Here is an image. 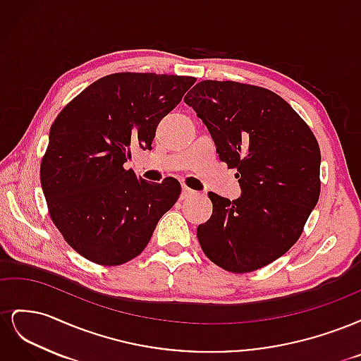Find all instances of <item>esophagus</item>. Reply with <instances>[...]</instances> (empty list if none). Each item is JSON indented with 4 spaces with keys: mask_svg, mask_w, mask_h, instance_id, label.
<instances>
[{
    "mask_svg": "<svg viewBox=\"0 0 361 361\" xmlns=\"http://www.w3.org/2000/svg\"><path fill=\"white\" fill-rule=\"evenodd\" d=\"M195 194H197V192L192 191L191 188H188L187 185H182V194H180V199L182 200H187V199L192 197V195H195Z\"/></svg>",
    "mask_w": 361,
    "mask_h": 361,
    "instance_id": "34e87169",
    "label": "esophagus"
}]
</instances>
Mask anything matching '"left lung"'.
<instances>
[{
  "label": "left lung",
  "instance_id": "8db88e82",
  "mask_svg": "<svg viewBox=\"0 0 361 361\" xmlns=\"http://www.w3.org/2000/svg\"><path fill=\"white\" fill-rule=\"evenodd\" d=\"M228 169L241 197L207 192L214 211L197 227L204 255L231 272H251L298 241L321 192V152L307 123L268 89L206 80L185 96Z\"/></svg>",
  "mask_w": 361,
  "mask_h": 361
}]
</instances>
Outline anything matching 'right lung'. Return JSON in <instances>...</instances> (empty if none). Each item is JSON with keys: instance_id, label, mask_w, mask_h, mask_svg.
I'll use <instances>...</instances> for the list:
<instances>
[{"instance_id": "1", "label": "right lung", "mask_w": 361, "mask_h": 361, "mask_svg": "<svg viewBox=\"0 0 361 361\" xmlns=\"http://www.w3.org/2000/svg\"><path fill=\"white\" fill-rule=\"evenodd\" d=\"M194 82L178 75H106L54 120L42 190L54 224L85 259L110 267L134 259L179 199L176 179L147 182L123 164L130 146L152 149L161 118Z\"/></svg>"}]
</instances>
